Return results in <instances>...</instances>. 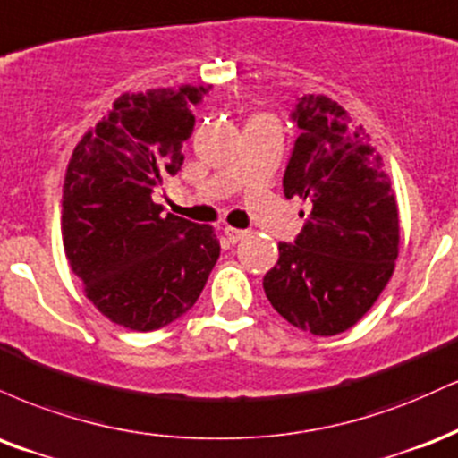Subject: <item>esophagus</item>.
<instances>
[{
  "label": "esophagus",
  "mask_w": 458,
  "mask_h": 458,
  "mask_svg": "<svg viewBox=\"0 0 458 458\" xmlns=\"http://www.w3.org/2000/svg\"><path fill=\"white\" fill-rule=\"evenodd\" d=\"M225 238H227L231 244H238L240 240L246 238L244 229H235V227H225Z\"/></svg>",
  "instance_id": "obj_1"
}]
</instances>
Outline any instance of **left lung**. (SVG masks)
<instances>
[{
    "label": "left lung",
    "instance_id": "obj_1",
    "mask_svg": "<svg viewBox=\"0 0 458 458\" xmlns=\"http://www.w3.org/2000/svg\"><path fill=\"white\" fill-rule=\"evenodd\" d=\"M284 197L309 201V220L263 276L274 309L317 336L349 330L388 284L399 257V209L384 160L362 126L327 96H302Z\"/></svg>",
    "mask_w": 458,
    "mask_h": 458
}]
</instances>
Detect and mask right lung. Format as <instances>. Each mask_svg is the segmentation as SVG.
I'll list each match as a JSON object with an SVG mask.
<instances>
[{
    "label": "right lung",
    "mask_w": 458,
    "mask_h": 458,
    "mask_svg": "<svg viewBox=\"0 0 458 458\" xmlns=\"http://www.w3.org/2000/svg\"><path fill=\"white\" fill-rule=\"evenodd\" d=\"M209 88L122 94L74 148L64 180L62 240L70 270L113 324L158 330L197 302L216 266L212 227L166 214L154 188L184 163L192 106Z\"/></svg>",
    "instance_id": "obj_1"
}]
</instances>
